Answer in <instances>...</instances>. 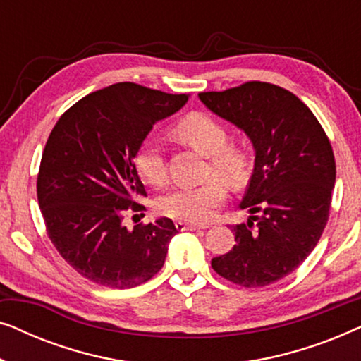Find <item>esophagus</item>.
Here are the masks:
<instances>
[{
    "instance_id": "1",
    "label": "esophagus",
    "mask_w": 361,
    "mask_h": 361,
    "mask_svg": "<svg viewBox=\"0 0 361 361\" xmlns=\"http://www.w3.org/2000/svg\"><path fill=\"white\" fill-rule=\"evenodd\" d=\"M176 228L179 231H187V230H200V228H207L205 225H199V224H187V221H176Z\"/></svg>"
}]
</instances>
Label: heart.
I'll return each instance as SVG.
<instances>
[{
    "label": "heart",
    "instance_id": "heart-1",
    "mask_svg": "<svg viewBox=\"0 0 361 361\" xmlns=\"http://www.w3.org/2000/svg\"><path fill=\"white\" fill-rule=\"evenodd\" d=\"M174 133L202 154L209 157L207 176H216L231 185L245 179L246 157L230 146V135L224 123L207 113L195 111L177 123ZM135 169L146 184L162 185L167 179L166 156L161 142L152 135L142 137L135 151ZM220 179H210L200 185L176 187L156 202L159 214L171 219L202 224L210 220L226 199V187Z\"/></svg>",
    "mask_w": 361,
    "mask_h": 361
}]
</instances>
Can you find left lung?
I'll return each instance as SVG.
<instances>
[{
  "instance_id": "8db88e82",
  "label": "left lung",
  "mask_w": 361,
  "mask_h": 361,
  "mask_svg": "<svg viewBox=\"0 0 361 361\" xmlns=\"http://www.w3.org/2000/svg\"><path fill=\"white\" fill-rule=\"evenodd\" d=\"M207 108L241 128L255 146V169L231 226L236 245L212 259L216 274L263 288L293 273L319 243L335 184V157L322 125L294 93L268 82L202 92Z\"/></svg>"
}]
</instances>
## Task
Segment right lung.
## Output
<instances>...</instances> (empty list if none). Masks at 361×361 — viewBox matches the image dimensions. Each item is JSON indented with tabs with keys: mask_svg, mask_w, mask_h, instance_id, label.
Listing matches in <instances>:
<instances>
[{
	"mask_svg": "<svg viewBox=\"0 0 361 361\" xmlns=\"http://www.w3.org/2000/svg\"><path fill=\"white\" fill-rule=\"evenodd\" d=\"M187 95L120 82L83 97L59 118L44 147L37 200L59 255L92 283L115 289L145 284L159 273L177 233L171 219L121 225L145 210L146 189L135 151L152 125L185 105Z\"/></svg>",
	"mask_w": 361,
	"mask_h": 361,
	"instance_id": "right-lung-1",
	"label": "right lung"
}]
</instances>
